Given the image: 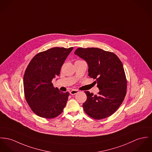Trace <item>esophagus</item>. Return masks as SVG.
Masks as SVG:
<instances>
[{"instance_id":"obj_1","label":"esophagus","mask_w":152,"mask_h":152,"mask_svg":"<svg viewBox=\"0 0 152 152\" xmlns=\"http://www.w3.org/2000/svg\"><path fill=\"white\" fill-rule=\"evenodd\" d=\"M78 93H79V91L76 90H72L70 91V94L71 95H75V94H76Z\"/></svg>"}]
</instances>
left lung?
I'll list each match as a JSON object with an SVG mask.
<instances>
[{"label": "left lung", "instance_id": "left-lung-1", "mask_svg": "<svg viewBox=\"0 0 152 152\" xmlns=\"http://www.w3.org/2000/svg\"><path fill=\"white\" fill-rule=\"evenodd\" d=\"M75 54L87 61L88 76L96 80L99 90L97 95L84 91L87 98L83 104L84 111L96 120L111 116L121 105L127 93L122 62L115 53L99 48L80 47Z\"/></svg>", "mask_w": 152, "mask_h": 152}]
</instances>
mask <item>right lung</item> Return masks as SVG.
<instances>
[{
    "mask_svg": "<svg viewBox=\"0 0 152 152\" xmlns=\"http://www.w3.org/2000/svg\"><path fill=\"white\" fill-rule=\"evenodd\" d=\"M73 47H53L39 53L31 59L23 76L25 99L37 116L53 118L64 110L69 93L54 88L52 80L59 76L61 67Z\"/></svg>",
    "mask_w": 152,
    "mask_h": 152,
    "instance_id": "obj_1",
    "label": "right lung"
}]
</instances>
